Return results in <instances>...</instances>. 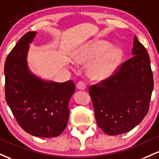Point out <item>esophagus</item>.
Masks as SVG:
<instances>
[{
  "label": "esophagus",
  "mask_w": 159,
  "mask_h": 159,
  "mask_svg": "<svg viewBox=\"0 0 159 159\" xmlns=\"http://www.w3.org/2000/svg\"><path fill=\"white\" fill-rule=\"evenodd\" d=\"M76 87L80 90H85L86 89V84L83 81H80L78 82V83L76 84Z\"/></svg>",
  "instance_id": "1"
}]
</instances>
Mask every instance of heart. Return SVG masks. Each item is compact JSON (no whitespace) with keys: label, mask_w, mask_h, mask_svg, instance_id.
Segmentation results:
<instances>
[{"label":"heart","mask_w":159,"mask_h":159,"mask_svg":"<svg viewBox=\"0 0 159 159\" xmlns=\"http://www.w3.org/2000/svg\"><path fill=\"white\" fill-rule=\"evenodd\" d=\"M122 58V51L104 40L86 43L76 51L75 60L87 66V74L94 80H103L111 76Z\"/></svg>","instance_id":"1"}]
</instances>
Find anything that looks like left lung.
<instances>
[{"instance_id":"left-lung-1","label":"left lung","mask_w":159,"mask_h":159,"mask_svg":"<svg viewBox=\"0 0 159 159\" xmlns=\"http://www.w3.org/2000/svg\"><path fill=\"white\" fill-rule=\"evenodd\" d=\"M132 58L108 79L89 88L99 128L108 135L132 130L148 113L153 76L146 48L134 36Z\"/></svg>"}]
</instances>
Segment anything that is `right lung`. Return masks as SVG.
I'll use <instances>...</instances> for the list:
<instances>
[{
	"label": "right lung",
	"mask_w": 159,
	"mask_h": 159,
	"mask_svg": "<svg viewBox=\"0 0 159 159\" xmlns=\"http://www.w3.org/2000/svg\"><path fill=\"white\" fill-rule=\"evenodd\" d=\"M37 32L18 41L5 61V98L18 124L27 133L55 137L63 132L69 118L68 103L75 91L73 80L55 83L40 79L27 63L29 44Z\"/></svg>",
	"instance_id": "1"
}]
</instances>
